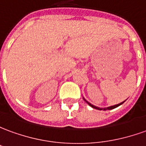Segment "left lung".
<instances>
[{
    "instance_id": "8db88e82",
    "label": "left lung",
    "mask_w": 146,
    "mask_h": 146,
    "mask_svg": "<svg viewBox=\"0 0 146 146\" xmlns=\"http://www.w3.org/2000/svg\"><path fill=\"white\" fill-rule=\"evenodd\" d=\"M83 99H84V101H85V102H86V103L88 104V105L90 106H91L92 108H94V109H96V110H113V109H114V108H116V107H117V106H121V104H122V103H124V102H125V101H124V102L118 103V104H117V105L111 106H109V107H106V108H100V107H98V106H95L92 105L91 103H90V102H87V101H86V99H85V98H83Z\"/></svg>"
}]
</instances>
